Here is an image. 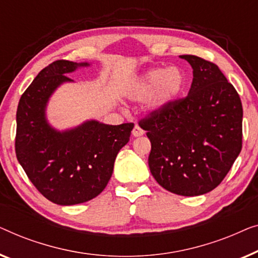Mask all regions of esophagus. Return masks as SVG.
Instances as JSON below:
<instances>
[{"label": "esophagus", "instance_id": "obj_1", "mask_svg": "<svg viewBox=\"0 0 258 258\" xmlns=\"http://www.w3.org/2000/svg\"><path fill=\"white\" fill-rule=\"evenodd\" d=\"M132 134H133V137H141L144 134V131H143V128L140 127L139 125H136L134 126V128H133V131H132Z\"/></svg>", "mask_w": 258, "mask_h": 258}]
</instances>
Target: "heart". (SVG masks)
Instances as JSON below:
<instances>
[{"mask_svg": "<svg viewBox=\"0 0 258 258\" xmlns=\"http://www.w3.org/2000/svg\"><path fill=\"white\" fill-rule=\"evenodd\" d=\"M186 78L179 68H153L145 72L130 96L134 100H145L153 94L151 108L161 111L180 96Z\"/></svg>", "mask_w": 258, "mask_h": 258, "instance_id": "1", "label": "heart"}]
</instances>
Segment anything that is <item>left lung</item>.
I'll return each mask as SVG.
<instances>
[{"label": "left lung", "mask_w": 258, "mask_h": 258, "mask_svg": "<svg viewBox=\"0 0 258 258\" xmlns=\"http://www.w3.org/2000/svg\"><path fill=\"white\" fill-rule=\"evenodd\" d=\"M193 69L188 96L140 120L152 175L170 193L198 197L221 183L242 148V103L216 64L182 55Z\"/></svg>", "instance_id": "1"}]
</instances>
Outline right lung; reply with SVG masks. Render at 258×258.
I'll list each match as a JSON object with an SVG mask.
<instances>
[{"instance_id": "1", "label": "right lung", "mask_w": 258, "mask_h": 258, "mask_svg": "<svg viewBox=\"0 0 258 258\" xmlns=\"http://www.w3.org/2000/svg\"><path fill=\"white\" fill-rule=\"evenodd\" d=\"M90 63L56 60L43 69L22 94L16 113L17 160L43 197L56 205L92 200L110 181L118 152L128 143L134 124L86 120L59 131L49 124L46 106L68 77Z\"/></svg>"}]
</instances>
